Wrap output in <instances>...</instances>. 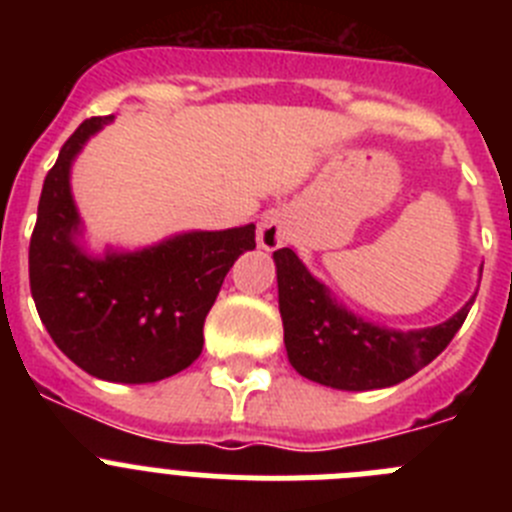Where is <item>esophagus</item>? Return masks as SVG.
Segmentation results:
<instances>
[{"label":"esophagus","instance_id":"34e87169","mask_svg":"<svg viewBox=\"0 0 512 512\" xmlns=\"http://www.w3.org/2000/svg\"><path fill=\"white\" fill-rule=\"evenodd\" d=\"M256 241L266 251H274V248L284 246L289 241V223L287 215L279 210H269L259 220V228H256Z\"/></svg>","mask_w":512,"mask_h":512}]
</instances>
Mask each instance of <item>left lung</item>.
<instances>
[{"label":"left lung","instance_id":"8db88e82","mask_svg":"<svg viewBox=\"0 0 512 512\" xmlns=\"http://www.w3.org/2000/svg\"><path fill=\"white\" fill-rule=\"evenodd\" d=\"M274 264L289 364L333 390H382L413 377L449 346L477 297L431 328L397 330L348 310L292 248L274 251Z\"/></svg>","mask_w":512,"mask_h":512}]
</instances>
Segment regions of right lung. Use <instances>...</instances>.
Returning a JSON list of instances; mask_svg holds the SVG:
<instances>
[{
  "mask_svg": "<svg viewBox=\"0 0 512 512\" xmlns=\"http://www.w3.org/2000/svg\"><path fill=\"white\" fill-rule=\"evenodd\" d=\"M112 120L81 122L45 176L30 238V292L53 343L79 369L104 382L148 384L202 354L207 312L235 259L256 248V225L187 230L138 251H89L71 166Z\"/></svg>",
  "mask_w": 512,
  "mask_h": 512,
  "instance_id": "obj_1",
  "label": "right lung"
}]
</instances>
